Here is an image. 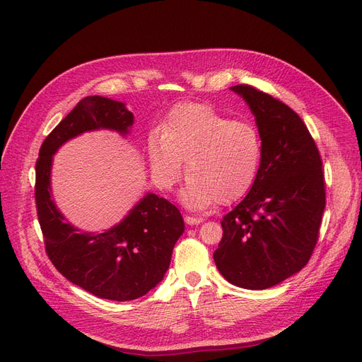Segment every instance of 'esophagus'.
I'll list each match as a JSON object with an SVG mask.
<instances>
[{"mask_svg": "<svg viewBox=\"0 0 362 362\" xmlns=\"http://www.w3.org/2000/svg\"><path fill=\"white\" fill-rule=\"evenodd\" d=\"M185 221L189 224V226H195V224H199L204 221L202 217H194V216H185Z\"/></svg>", "mask_w": 362, "mask_h": 362, "instance_id": "34e87169", "label": "esophagus"}]
</instances>
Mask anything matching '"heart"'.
<instances>
[{"mask_svg":"<svg viewBox=\"0 0 362 362\" xmlns=\"http://www.w3.org/2000/svg\"><path fill=\"white\" fill-rule=\"evenodd\" d=\"M148 154L158 185L173 186L186 161L187 185L182 201L206 208L230 204L252 186L261 163V139L254 124L229 120L206 104H183L171 110L148 139Z\"/></svg>","mask_w":362,"mask_h":362,"instance_id":"b5f03b06","label":"heart"}]
</instances>
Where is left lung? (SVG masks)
<instances>
[{
  "mask_svg": "<svg viewBox=\"0 0 362 362\" xmlns=\"http://www.w3.org/2000/svg\"><path fill=\"white\" fill-rule=\"evenodd\" d=\"M254 112L261 164L251 191L221 220L214 252L221 276L235 286L262 291L310 261L326 206L322 161L298 114L251 85H236Z\"/></svg>",
  "mask_w": 362,
  "mask_h": 362,
  "instance_id": "left-lung-1",
  "label": "left lung"
}]
</instances>
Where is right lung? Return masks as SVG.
<instances>
[{"label": "right lung", "instance_id": "1", "mask_svg": "<svg viewBox=\"0 0 362 362\" xmlns=\"http://www.w3.org/2000/svg\"><path fill=\"white\" fill-rule=\"evenodd\" d=\"M133 114L104 97H86L57 124L41 145L36 160L35 202L45 252L54 267L86 292L110 300L146 295L167 272L175 243L185 230L177 206L148 194L116 227L92 235L64 221L49 192L52 154L86 130L112 129L127 133Z\"/></svg>", "mask_w": 362, "mask_h": 362}]
</instances>
